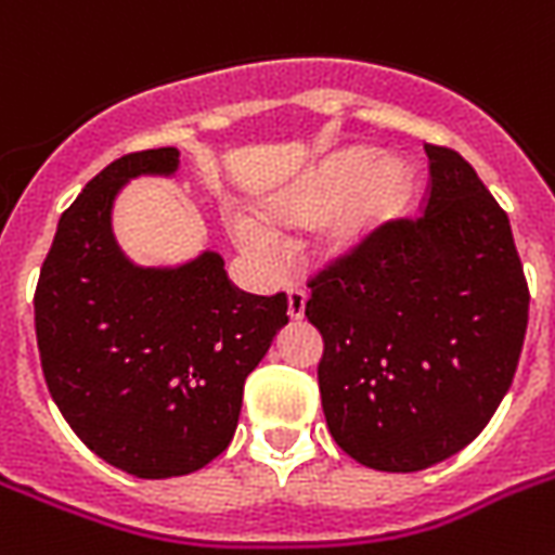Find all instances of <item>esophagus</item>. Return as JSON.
I'll list each match as a JSON object with an SVG mask.
<instances>
[{"label": "esophagus", "instance_id": "esophagus-1", "mask_svg": "<svg viewBox=\"0 0 555 555\" xmlns=\"http://www.w3.org/2000/svg\"><path fill=\"white\" fill-rule=\"evenodd\" d=\"M305 302H308V294H305L302 287H291L287 291V313H291V320H302Z\"/></svg>", "mask_w": 555, "mask_h": 555}]
</instances>
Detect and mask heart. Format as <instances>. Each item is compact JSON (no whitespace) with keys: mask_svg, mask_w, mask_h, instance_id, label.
<instances>
[{"mask_svg":"<svg viewBox=\"0 0 555 555\" xmlns=\"http://www.w3.org/2000/svg\"><path fill=\"white\" fill-rule=\"evenodd\" d=\"M371 163L374 155L369 150L337 152L305 181L273 195L268 201V212L285 221H308L346 194L343 204L325 218L322 242L328 250L360 247L400 212L409 195V176L397 160H379L374 168ZM230 224L238 244L264 268H276L282 261L279 235L264 221L238 212Z\"/></svg>","mask_w":555,"mask_h":555,"instance_id":"1","label":"heart"}]
</instances>
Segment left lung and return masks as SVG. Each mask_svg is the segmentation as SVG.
<instances>
[{"mask_svg": "<svg viewBox=\"0 0 555 555\" xmlns=\"http://www.w3.org/2000/svg\"><path fill=\"white\" fill-rule=\"evenodd\" d=\"M417 216L391 218L311 279L322 412L339 449L417 473L481 435L516 377L527 291L507 212L455 150L426 143Z\"/></svg>", "mask_w": 555, "mask_h": 555, "instance_id": "8db88e82", "label": "left lung"}]
</instances>
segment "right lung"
<instances>
[{"label":"right lung","instance_id":"obj_1","mask_svg":"<svg viewBox=\"0 0 555 555\" xmlns=\"http://www.w3.org/2000/svg\"><path fill=\"white\" fill-rule=\"evenodd\" d=\"M172 146L129 152L65 209L34 294L39 363L77 438L134 478L198 473L230 447L244 379L287 322V296L230 282L218 253L178 270L120 256L108 212L134 176L172 172Z\"/></svg>","mask_w":555,"mask_h":555}]
</instances>
